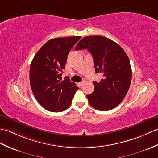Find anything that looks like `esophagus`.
I'll return each mask as SVG.
<instances>
[{
    "mask_svg": "<svg viewBox=\"0 0 158 158\" xmlns=\"http://www.w3.org/2000/svg\"><path fill=\"white\" fill-rule=\"evenodd\" d=\"M84 83H85V81H81V82H80V83H79V85H80L81 86H82Z\"/></svg>",
    "mask_w": 158,
    "mask_h": 158,
    "instance_id": "1",
    "label": "esophagus"
}]
</instances>
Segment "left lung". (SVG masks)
I'll return each instance as SVG.
<instances>
[{
	"mask_svg": "<svg viewBox=\"0 0 158 158\" xmlns=\"http://www.w3.org/2000/svg\"><path fill=\"white\" fill-rule=\"evenodd\" d=\"M87 49L92 54L96 73L104 77L94 81V91L87 98L89 104L100 111L116 108L129 91L132 70L129 58L118 44L100 35L83 38L75 50Z\"/></svg>",
	"mask_w": 158,
	"mask_h": 158,
	"instance_id": "left-lung-1",
	"label": "left lung"
}]
</instances>
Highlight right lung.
Wrapping results in <instances>:
<instances>
[{
  "mask_svg": "<svg viewBox=\"0 0 158 158\" xmlns=\"http://www.w3.org/2000/svg\"><path fill=\"white\" fill-rule=\"evenodd\" d=\"M81 36L50 40L35 54L29 69V81L36 100L47 110H67L79 87L69 77L62 80L69 51Z\"/></svg>",
  "mask_w": 158,
  "mask_h": 158,
  "instance_id": "obj_1",
  "label": "right lung"
}]
</instances>
